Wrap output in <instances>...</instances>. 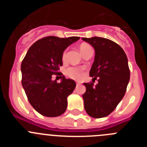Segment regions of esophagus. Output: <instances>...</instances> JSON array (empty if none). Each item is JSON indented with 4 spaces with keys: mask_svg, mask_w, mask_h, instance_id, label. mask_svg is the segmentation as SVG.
<instances>
[{
    "mask_svg": "<svg viewBox=\"0 0 147 147\" xmlns=\"http://www.w3.org/2000/svg\"><path fill=\"white\" fill-rule=\"evenodd\" d=\"M76 85H77V86H78V85H80V82H76Z\"/></svg>",
    "mask_w": 147,
    "mask_h": 147,
    "instance_id": "esophagus-1",
    "label": "esophagus"
}]
</instances>
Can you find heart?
<instances>
[{"label": "heart", "instance_id": "heart-1", "mask_svg": "<svg viewBox=\"0 0 147 147\" xmlns=\"http://www.w3.org/2000/svg\"><path fill=\"white\" fill-rule=\"evenodd\" d=\"M92 49V47L88 44H82L80 45V51H81L82 54L84 56V54L88 51L89 49ZM67 57V50H65L62 54V60L65 61ZM65 74L67 77L73 79V80H80L82 77L83 74V68L79 67H75V66H71V67H67L65 70Z\"/></svg>", "mask_w": 147, "mask_h": 147}]
</instances>
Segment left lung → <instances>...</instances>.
Returning a JSON list of instances; mask_svg holds the SVG:
<instances>
[{
  "label": "left lung",
  "mask_w": 147,
  "mask_h": 147,
  "mask_svg": "<svg viewBox=\"0 0 147 147\" xmlns=\"http://www.w3.org/2000/svg\"><path fill=\"white\" fill-rule=\"evenodd\" d=\"M95 49V59L90 71L92 81L84 83L86 91L82 95L87 113L93 118L107 116L123 98L129 82V73L127 55L120 45L103 37H83Z\"/></svg>",
  "instance_id": "1"
}]
</instances>
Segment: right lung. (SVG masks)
I'll list each match as a JSON object with an SVG mask.
<instances>
[{"instance_id":"obj_1","label":"right lung","mask_w":147,"mask_h":147,"mask_svg":"<svg viewBox=\"0 0 147 147\" xmlns=\"http://www.w3.org/2000/svg\"><path fill=\"white\" fill-rule=\"evenodd\" d=\"M79 39L43 37L29 48L22 61L23 88L31 105L44 116H59L67 108V97L73 93L76 83L65 79L59 70L64 50ZM54 74L62 79L60 83L51 80Z\"/></svg>"}]
</instances>
